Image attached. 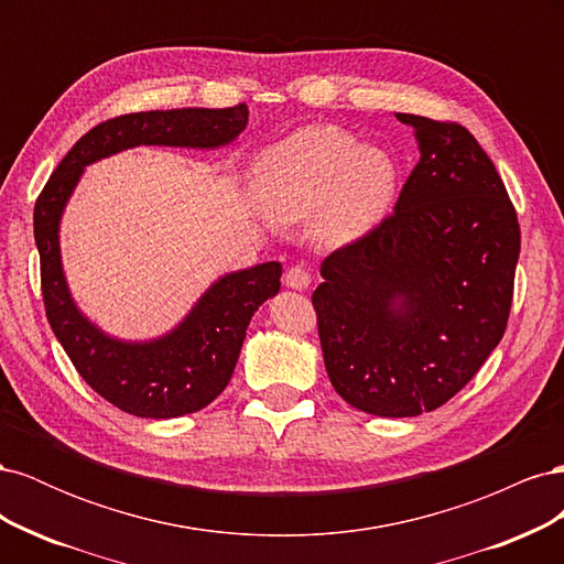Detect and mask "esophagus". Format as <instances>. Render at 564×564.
Instances as JSON below:
<instances>
[{
  "label": "esophagus",
  "mask_w": 564,
  "mask_h": 564,
  "mask_svg": "<svg viewBox=\"0 0 564 564\" xmlns=\"http://www.w3.org/2000/svg\"><path fill=\"white\" fill-rule=\"evenodd\" d=\"M311 282H313V275L308 272V268H303V265H292L284 272V284L289 289H299L301 292V289H308Z\"/></svg>",
  "instance_id": "34e87169"
}]
</instances>
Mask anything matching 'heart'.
Returning <instances> with one entry per match:
<instances>
[{
    "instance_id": "obj_1",
    "label": "heart",
    "mask_w": 564,
    "mask_h": 564,
    "mask_svg": "<svg viewBox=\"0 0 564 564\" xmlns=\"http://www.w3.org/2000/svg\"><path fill=\"white\" fill-rule=\"evenodd\" d=\"M395 178L383 150L360 148L336 127H308L263 152L253 166V193L278 224L313 216L317 242L344 247L383 218Z\"/></svg>"
}]
</instances>
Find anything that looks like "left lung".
Returning <instances> with one entry per match:
<instances>
[{
    "label": "left lung",
    "instance_id": "1",
    "mask_svg": "<svg viewBox=\"0 0 564 564\" xmlns=\"http://www.w3.org/2000/svg\"><path fill=\"white\" fill-rule=\"evenodd\" d=\"M421 158L395 209L322 261L313 305L329 381L373 416L433 412L503 338L520 224L497 166L456 122L398 112Z\"/></svg>",
    "mask_w": 564,
    "mask_h": 564
}]
</instances>
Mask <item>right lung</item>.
<instances>
[{
  "label": "right lung",
  "mask_w": 564,
  "mask_h": 564,
  "mask_svg": "<svg viewBox=\"0 0 564 564\" xmlns=\"http://www.w3.org/2000/svg\"><path fill=\"white\" fill-rule=\"evenodd\" d=\"M245 104L232 108H183L119 115L94 127L67 152L35 204L42 296L51 329L100 398L141 419H176L199 412L228 386L249 319L280 292L278 261L253 265L214 282L174 332L127 344L106 336L84 317L67 292L61 265L58 224L84 166L135 145L218 148L247 127Z\"/></svg>",
  "instance_id": "add662e5"
}]
</instances>
